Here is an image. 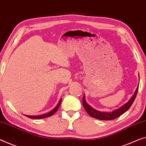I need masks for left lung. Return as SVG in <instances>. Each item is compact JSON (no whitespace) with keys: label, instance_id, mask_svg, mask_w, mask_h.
I'll return each mask as SVG.
<instances>
[{"label":"left lung","instance_id":"1","mask_svg":"<svg viewBox=\"0 0 146 146\" xmlns=\"http://www.w3.org/2000/svg\"><path fill=\"white\" fill-rule=\"evenodd\" d=\"M138 91V86L136 89L135 93H134V95L132 96V97L130 98L129 101L123 104V106H121L120 108H119L114 110L110 112L100 111L94 109L93 108H92L91 106H89V105L87 104L86 100V98H85V95H84V97H83V106H84L85 110H86V111L87 112V113H88L90 116H91L92 117L97 119L99 120H112L119 117L120 115H121L122 114L125 113V112L130 108V107H131V105L133 104L134 99H135L136 95H137Z\"/></svg>","mask_w":146,"mask_h":146}]
</instances>
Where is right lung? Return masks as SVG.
I'll list each match as a JSON object with an SVG mask.
<instances>
[{"instance_id": "obj_1", "label": "right lung", "mask_w": 146, "mask_h": 146, "mask_svg": "<svg viewBox=\"0 0 146 146\" xmlns=\"http://www.w3.org/2000/svg\"><path fill=\"white\" fill-rule=\"evenodd\" d=\"M61 100H62V98H60V100H59V103H58V104L54 108H53L52 110H51L50 111L48 112V113H44V114H42V115H24L27 116V117H28L31 119H44V118H46L48 117H50V116H51L52 115H53L56 111H57L58 108H59V107L60 104V102H61Z\"/></svg>"}]
</instances>
